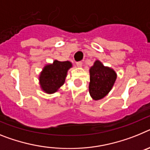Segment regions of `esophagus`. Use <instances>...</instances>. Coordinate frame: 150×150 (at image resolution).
Instances as JSON below:
<instances>
[{"label": "esophagus", "mask_w": 150, "mask_h": 150, "mask_svg": "<svg viewBox=\"0 0 150 150\" xmlns=\"http://www.w3.org/2000/svg\"><path fill=\"white\" fill-rule=\"evenodd\" d=\"M82 62H76V65H77V66H78V67H81V66H82Z\"/></svg>", "instance_id": "esophagus-1"}]
</instances>
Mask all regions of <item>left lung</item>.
<instances>
[{
    "label": "left lung",
    "mask_w": 150,
    "mask_h": 150,
    "mask_svg": "<svg viewBox=\"0 0 150 150\" xmlns=\"http://www.w3.org/2000/svg\"><path fill=\"white\" fill-rule=\"evenodd\" d=\"M117 75L111 68L106 67L99 60L90 69L89 93L94 100H101L109 93L116 80Z\"/></svg>",
    "instance_id": "obj_1"
}]
</instances>
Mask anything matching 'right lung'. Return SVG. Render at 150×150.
Here are the masks:
<instances>
[{"mask_svg": "<svg viewBox=\"0 0 150 150\" xmlns=\"http://www.w3.org/2000/svg\"><path fill=\"white\" fill-rule=\"evenodd\" d=\"M69 61L54 60L44 66L39 76L41 88L47 93H55L64 84L68 70L71 67Z\"/></svg>", "mask_w": 150, "mask_h": 150, "instance_id": "1", "label": "right lung"}]
</instances>
